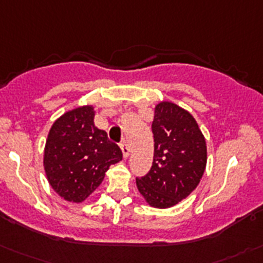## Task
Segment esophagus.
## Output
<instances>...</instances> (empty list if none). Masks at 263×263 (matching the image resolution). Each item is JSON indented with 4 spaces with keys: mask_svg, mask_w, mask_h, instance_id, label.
<instances>
[{
    "mask_svg": "<svg viewBox=\"0 0 263 263\" xmlns=\"http://www.w3.org/2000/svg\"><path fill=\"white\" fill-rule=\"evenodd\" d=\"M120 149H122V152H123V157L124 158H127V157L129 156V148H128V145H127V143L126 141H122V143H120Z\"/></svg>",
    "mask_w": 263,
    "mask_h": 263,
    "instance_id": "1",
    "label": "esophagus"
}]
</instances>
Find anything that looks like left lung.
<instances>
[{
    "mask_svg": "<svg viewBox=\"0 0 263 263\" xmlns=\"http://www.w3.org/2000/svg\"><path fill=\"white\" fill-rule=\"evenodd\" d=\"M153 163L136 178L139 192L153 208L166 209L193 192L206 166V143L195 118L173 102H161L152 123Z\"/></svg>",
    "mask_w": 263,
    "mask_h": 263,
    "instance_id": "1",
    "label": "left lung"
}]
</instances>
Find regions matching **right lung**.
I'll list each match as a JSON object with an SVG mask.
<instances>
[{
    "label": "right lung",
    "instance_id": "right-lung-1",
    "mask_svg": "<svg viewBox=\"0 0 263 263\" xmlns=\"http://www.w3.org/2000/svg\"><path fill=\"white\" fill-rule=\"evenodd\" d=\"M92 106L65 112L49 131L44 167L49 184L67 201L82 202L102 183L110 165L123 157L93 122Z\"/></svg>",
    "mask_w": 263,
    "mask_h": 263
}]
</instances>
